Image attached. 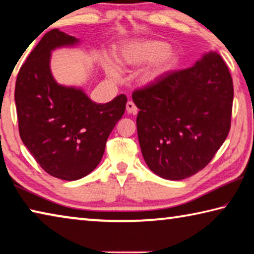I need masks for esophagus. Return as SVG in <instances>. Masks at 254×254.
Returning <instances> with one entry per match:
<instances>
[{
	"mask_svg": "<svg viewBox=\"0 0 254 254\" xmlns=\"http://www.w3.org/2000/svg\"><path fill=\"white\" fill-rule=\"evenodd\" d=\"M126 110H127L128 114H132V115L137 114V107L135 106V103L132 102V101H128V102H127Z\"/></svg>",
	"mask_w": 254,
	"mask_h": 254,
	"instance_id": "esophagus-1",
	"label": "esophagus"
}]
</instances>
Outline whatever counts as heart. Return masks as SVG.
Masks as SVG:
<instances>
[{
    "instance_id": "1",
    "label": "heart",
    "mask_w": 254,
    "mask_h": 254,
    "mask_svg": "<svg viewBox=\"0 0 254 254\" xmlns=\"http://www.w3.org/2000/svg\"><path fill=\"white\" fill-rule=\"evenodd\" d=\"M155 60L151 68L143 74L142 81L151 83L162 74L171 69L178 62L177 54L168 49V45L161 40H139L128 44L117 55L118 63L122 66H137ZM106 70L111 78L118 77L116 68L107 60H103Z\"/></svg>"
}]
</instances>
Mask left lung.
<instances>
[{
  "instance_id": "left-lung-1",
  "label": "left lung",
  "mask_w": 254,
  "mask_h": 254,
  "mask_svg": "<svg viewBox=\"0 0 254 254\" xmlns=\"http://www.w3.org/2000/svg\"><path fill=\"white\" fill-rule=\"evenodd\" d=\"M233 80L217 53L132 92L142 154L161 178L182 180L213 160L231 128Z\"/></svg>"
}]
</instances>
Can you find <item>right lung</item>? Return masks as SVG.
<instances>
[{"label":"right lung","instance_id":"obj_1","mask_svg":"<svg viewBox=\"0 0 254 254\" xmlns=\"http://www.w3.org/2000/svg\"><path fill=\"white\" fill-rule=\"evenodd\" d=\"M77 41L58 29L45 33L20 68L14 91L23 144L43 170L67 181L97 168L127 103L125 94L95 103L80 89L57 84L49 67L51 52Z\"/></svg>","mask_w":254,"mask_h":254}]
</instances>
